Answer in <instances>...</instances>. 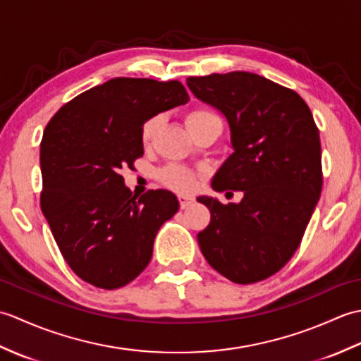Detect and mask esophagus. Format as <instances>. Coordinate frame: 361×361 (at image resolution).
<instances>
[{
  "label": "esophagus",
  "instance_id": "34e87169",
  "mask_svg": "<svg viewBox=\"0 0 361 361\" xmlns=\"http://www.w3.org/2000/svg\"><path fill=\"white\" fill-rule=\"evenodd\" d=\"M178 202H180V208L181 209H186L188 206H190L192 204L195 200H194V197H189V195H178Z\"/></svg>",
  "mask_w": 361,
  "mask_h": 361
}]
</instances>
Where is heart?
I'll return each instance as SVG.
<instances>
[{"label":"heart","mask_w":361,"mask_h":361,"mask_svg":"<svg viewBox=\"0 0 361 361\" xmlns=\"http://www.w3.org/2000/svg\"><path fill=\"white\" fill-rule=\"evenodd\" d=\"M186 121L190 132L197 135L200 130L212 124V122L220 121V118L209 109H195L188 114ZM159 126H161L159 114H155V116H150L149 119L144 121V124L141 126V130H140V141L144 147H147V145L152 142L153 136H155ZM157 178L161 185H164L173 190H178V192H189V190L195 189L198 178H200V173L194 171V169L178 166V164H171L159 169L157 173Z\"/></svg>","instance_id":"b5f03b06"}]
</instances>
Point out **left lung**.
Returning a JSON list of instances; mask_svg holds the SVG:
<instances>
[{"label":"left lung","mask_w":361,"mask_h":361,"mask_svg":"<svg viewBox=\"0 0 361 361\" xmlns=\"http://www.w3.org/2000/svg\"><path fill=\"white\" fill-rule=\"evenodd\" d=\"M189 90L225 114L234 153L212 180L242 190L239 204L198 197L211 221L197 239L208 264L235 283L278 273L295 255L323 188L319 132L296 91L234 71L188 78Z\"/></svg>","instance_id":"obj_1"}]
</instances>
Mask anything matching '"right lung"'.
Here are the masks:
<instances>
[{
    "label": "right lung",
    "instance_id": "obj_1",
    "mask_svg": "<svg viewBox=\"0 0 361 361\" xmlns=\"http://www.w3.org/2000/svg\"><path fill=\"white\" fill-rule=\"evenodd\" d=\"M188 101L178 80L116 78L71 99L46 126L42 211L82 281L121 288L149 265L158 229L180 204L164 189L132 195L119 171L144 155V121Z\"/></svg>",
    "mask_w": 361,
    "mask_h": 361
}]
</instances>
